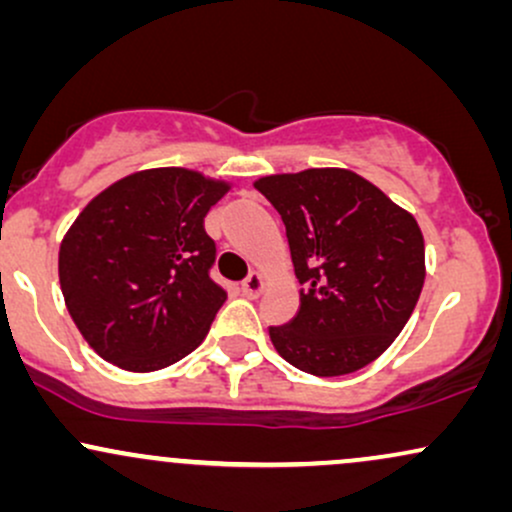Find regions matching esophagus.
<instances>
[{
  "label": "esophagus",
  "mask_w": 512,
  "mask_h": 512,
  "mask_svg": "<svg viewBox=\"0 0 512 512\" xmlns=\"http://www.w3.org/2000/svg\"><path fill=\"white\" fill-rule=\"evenodd\" d=\"M264 284H267V281H264V276L257 274V272H252L248 279L243 281V293L248 298H257L264 291Z\"/></svg>",
  "instance_id": "obj_1"
}]
</instances>
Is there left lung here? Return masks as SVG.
I'll return each mask as SVG.
<instances>
[{
	"instance_id": "1",
	"label": "left lung",
	"mask_w": 512,
	"mask_h": 512,
	"mask_svg": "<svg viewBox=\"0 0 512 512\" xmlns=\"http://www.w3.org/2000/svg\"><path fill=\"white\" fill-rule=\"evenodd\" d=\"M255 190L281 214L301 308L269 327L284 361L317 378L373 363L404 330L426 279L414 216L344 168L267 175Z\"/></svg>"
}]
</instances>
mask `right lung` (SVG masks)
Here are the masks:
<instances>
[{
    "label": "right lung",
    "mask_w": 512,
    "mask_h": 512,
    "mask_svg": "<svg viewBox=\"0 0 512 512\" xmlns=\"http://www.w3.org/2000/svg\"><path fill=\"white\" fill-rule=\"evenodd\" d=\"M231 190L187 168H151L105 187L60 245V286L81 337L132 373L195 351L226 301L209 276L204 216Z\"/></svg>",
    "instance_id": "obj_1"
}]
</instances>
